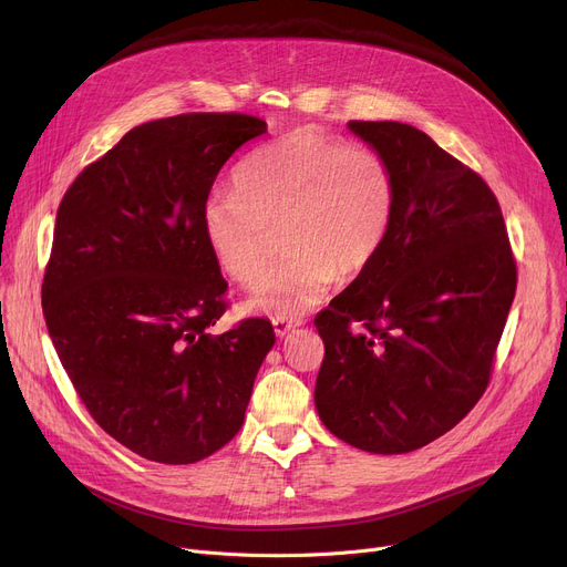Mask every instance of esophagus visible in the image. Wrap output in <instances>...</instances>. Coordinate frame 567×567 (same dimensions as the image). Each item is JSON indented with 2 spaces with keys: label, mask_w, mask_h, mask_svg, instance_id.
<instances>
[{
  "label": "esophagus",
  "mask_w": 567,
  "mask_h": 567,
  "mask_svg": "<svg viewBox=\"0 0 567 567\" xmlns=\"http://www.w3.org/2000/svg\"><path fill=\"white\" fill-rule=\"evenodd\" d=\"M301 323H303L301 319H287V317H276V319H274V331H276L280 338H285L287 333H291V331L299 329Z\"/></svg>",
  "instance_id": "obj_1"
}]
</instances>
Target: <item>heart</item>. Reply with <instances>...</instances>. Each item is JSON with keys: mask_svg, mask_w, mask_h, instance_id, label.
I'll use <instances>...</instances> for the list:
<instances>
[{"mask_svg": "<svg viewBox=\"0 0 567 567\" xmlns=\"http://www.w3.org/2000/svg\"><path fill=\"white\" fill-rule=\"evenodd\" d=\"M231 190L202 206V231L220 271L250 285L285 231L289 255L255 285L248 308L296 317L338 278H361L379 259L395 220L393 167L363 144L296 128L250 154Z\"/></svg>", "mask_w": 567, "mask_h": 567, "instance_id": "heart-1", "label": "heart"}]
</instances>
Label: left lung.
Masks as SVG:
<instances>
[{"label":"left lung","instance_id":"left-lung-1","mask_svg":"<svg viewBox=\"0 0 567 567\" xmlns=\"http://www.w3.org/2000/svg\"><path fill=\"white\" fill-rule=\"evenodd\" d=\"M389 161L395 220L379 259L315 317V404L353 449L400 455L453 430L487 391L517 264L485 178L400 122H349Z\"/></svg>","mask_w":567,"mask_h":567}]
</instances>
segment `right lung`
Wrapping results in <instances>:
<instances>
[{"label":"right lung","mask_w":567,"mask_h":567,"mask_svg":"<svg viewBox=\"0 0 567 567\" xmlns=\"http://www.w3.org/2000/svg\"><path fill=\"white\" fill-rule=\"evenodd\" d=\"M259 116L190 112L128 131L56 208L41 299L52 344L89 415L128 451L193 464L244 425L276 342L248 317L214 336L227 282L202 206Z\"/></svg>","instance_id":"obj_1"}]
</instances>
